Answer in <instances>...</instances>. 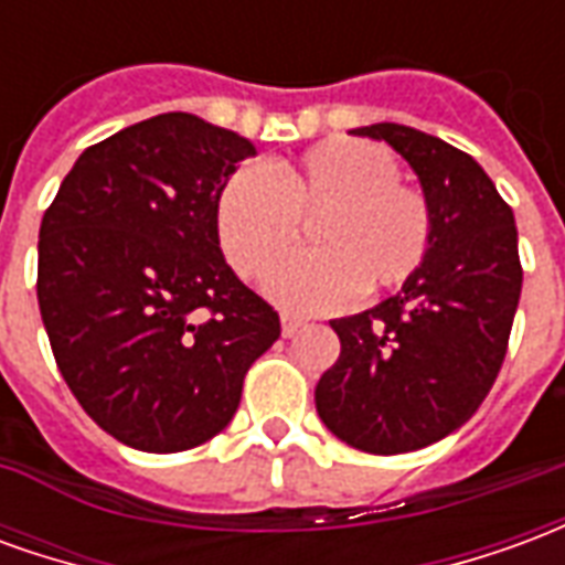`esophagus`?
Here are the masks:
<instances>
[{"instance_id":"34e87169","label":"esophagus","mask_w":565,"mask_h":565,"mask_svg":"<svg viewBox=\"0 0 565 565\" xmlns=\"http://www.w3.org/2000/svg\"><path fill=\"white\" fill-rule=\"evenodd\" d=\"M306 327V318H299V315H290V311H284L281 315V332L290 339L294 332H299Z\"/></svg>"}]
</instances>
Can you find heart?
<instances>
[{
    "mask_svg": "<svg viewBox=\"0 0 565 565\" xmlns=\"http://www.w3.org/2000/svg\"><path fill=\"white\" fill-rule=\"evenodd\" d=\"M270 174L242 166L223 184L214 226L223 257L259 281L301 237V221L320 216V252L269 275L266 294L294 311L342 306L363 290H393L424 266L433 211L417 186L399 181V160L379 141H320Z\"/></svg>",
    "mask_w": 565,
    "mask_h": 565,
    "instance_id": "1",
    "label": "heart"
}]
</instances>
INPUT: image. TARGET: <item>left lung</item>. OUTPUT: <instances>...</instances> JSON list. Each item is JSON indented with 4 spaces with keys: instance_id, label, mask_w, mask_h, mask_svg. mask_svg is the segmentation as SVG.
<instances>
[{
    "instance_id": "left-lung-1",
    "label": "left lung",
    "mask_w": 565,
    "mask_h": 565,
    "mask_svg": "<svg viewBox=\"0 0 565 565\" xmlns=\"http://www.w3.org/2000/svg\"><path fill=\"white\" fill-rule=\"evenodd\" d=\"M354 136L399 150L433 211V245L403 290L332 320L342 354L315 391L335 436L387 457L445 438L484 403L509 351L523 269L511 205L469 153L403 124Z\"/></svg>"
}]
</instances>
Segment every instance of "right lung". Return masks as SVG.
I'll use <instances>...</instances> for the list:
<instances>
[{"label": "right lung", "instance_id": "add662e5", "mask_svg": "<svg viewBox=\"0 0 565 565\" xmlns=\"http://www.w3.org/2000/svg\"><path fill=\"white\" fill-rule=\"evenodd\" d=\"M254 145L169 111L90 145L39 230V308L68 391L108 436L148 454L230 424L278 311L235 278L214 205Z\"/></svg>", "mask_w": 565, "mask_h": 565}]
</instances>
